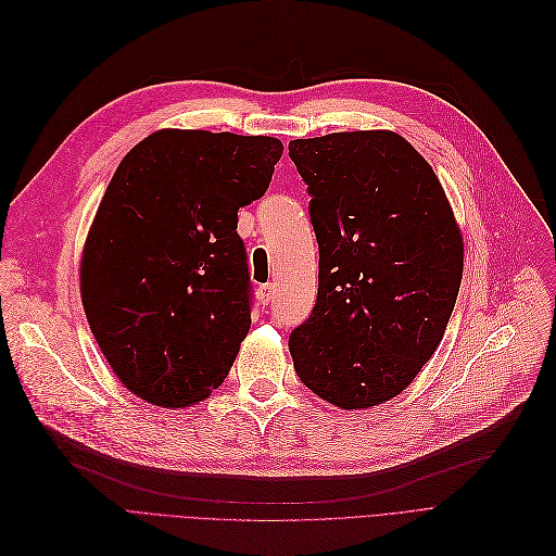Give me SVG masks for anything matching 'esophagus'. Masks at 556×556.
I'll return each instance as SVG.
<instances>
[{"instance_id": "34e87169", "label": "esophagus", "mask_w": 556, "mask_h": 556, "mask_svg": "<svg viewBox=\"0 0 556 556\" xmlns=\"http://www.w3.org/2000/svg\"><path fill=\"white\" fill-rule=\"evenodd\" d=\"M257 296H260V303H262V305H271V303H274V296H276V287H274V282L262 285V287H260V292H257Z\"/></svg>"}]
</instances>
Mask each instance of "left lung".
Returning a JSON list of instances; mask_svg holds the SVG:
<instances>
[{
  "mask_svg": "<svg viewBox=\"0 0 556 556\" xmlns=\"http://www.w3.org/2000/svg\"><path fill=\"white\" fill-rule=\"evenodd\" d=\"M319 242V292L292 330L301 382L341 409L395 399L451 319L464 242L432 167L391 130L292 140Z\"/></svg>",
  "mask_w": 556,
  "mask_h": 556,
  "instance_id": "left-lung-1",
  "label": "left lung"
}]
</instances>
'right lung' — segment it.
Returning a JSON list of instances; mask_svg holds the SVG:
<instances>
[{
  "label": "right lung",
  "instance_id": "right-lung-1",
  "mask_svg": "<svg viewBox=\"0 0 556 556\" xmlns=\"http://www.w3.org/2000/svg\"><path fill=\"white\" fill-rule=\"evenodd\" d=\"M282 142L155 130L130 149L99 203L81 299L126 389L190 407L217 389L251 328V276L237 210L267 192Z\"/></svg>",
  "mask_w": 556,
  "mask_h": 556
}]
</instances>
